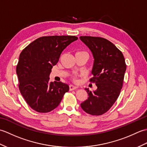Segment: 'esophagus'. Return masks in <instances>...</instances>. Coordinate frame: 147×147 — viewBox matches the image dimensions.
Returning <instances> with one entry per match:
<instances>
[{
    "label": "esophagus",
    "mask_w": 147,
    "mask_h": 147,
    "mask_svg": "<svg viewBox=\"0 0 147 147\" xmlns=\"http://www.w3.org/2000/svg\"><path fill=\"white\" fill-rule=\"evenodd\" d=\"M76 88H78V86H74L73 85H69V90H76Z\"/></svg>",
    "instance_id": "34e87169"
}]
</instances>
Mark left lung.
<instances>
[{"mask_svg":"<svg viewBox=\"0 0 147 147\" xmlns=\"http://www.w3.org/2000/svg\"><path fill=\"white\" fill-rule=\"evenodd\" d=\"M88 47L93 57L92 69L97 88L85 90L88 97L81 104L83 110L93 115H100L107 112L116 101L123 86L126 65L123 54L113 43L101 37L80 36Z\"/></svg>","mask_w":147,"mask_h":147,"instance_id":"obj_1","label":"left lung"}]
</instances>
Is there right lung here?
<instances>
[{"label":"right lung","mask_w":147,"mask_h":147,"mask_svg":"<svg viewBox=\"0 0 147 147\" xmlns=\"http://www.w3.org/2000/svg\"><path fill=\"white\" fill-rule=\"evenodd\" d=\"M77 40L75 36H42L21 52L16 67L19 88L33 110L38 112L54 110L69 91L67 84L50 82L49 76L62 52Z\"/></svg>","instance_id":"1"}]
</instances>
